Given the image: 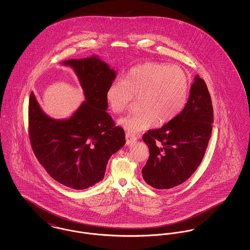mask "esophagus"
I'll use <instances>...</instances> for the list:
<instances>
[{
  "label": "esophagus",
  "instance_id": "obj_1",
  "mask_svg": "<svg viewBox=\"0 0 250 250\" xmlns=\"http://www.w3.org/2000/svg\"><path fill=\"white\" fill-rule=\"evenodd\" d=\"M125 138H126V144L130 145L133 143H135L137 141V138L133 135H131L130 133H126L125 134Z\"/></svg>",
  "mask_w": 250,
  "mask_h": 250
}]
</instances>
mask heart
I'll return each instance as SVG.
<instances>
[{
    "label": "heart",
    "instance_id": "b5f03b06",
    "mask_svg": "<svg viewBox=\"0 0 250 250\" xmlns=\"http://www.w3.org/2000/svg\"><path fill=\"white\" fill-rule=\"evenodd\" d=\"M189 80L177 65L145 62L131 68L107 90V104L114 113L125 111L133 97H139L141 110L118 120L130 134H138L176 118L187 104Z\"/></svg>",
    "mask_w": 250,
    "mask_h": 250
}]
</instances>
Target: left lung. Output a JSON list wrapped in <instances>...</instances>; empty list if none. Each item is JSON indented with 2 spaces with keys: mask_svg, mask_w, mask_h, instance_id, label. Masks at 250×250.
Here are the masks:
<instances>
[{
  "mask_svg": "<svg viewBox=\"0 0 250 250\" xmlns=\"http://www.w3.org/2000/svg\"><path fill=\"white\" fill-rule=\"evenodd\" d=\"M213 124L211 96L204 81L196 75L178 116L143 135L150 151L142 170L144 181L156 189L172 188L186 182L202 161Z\"/></svg>",
  "mask_w": 250,
  "mask_h": 250,
  "instance_id": "obj_1",
  "label": "left lung"
}]
</instances>
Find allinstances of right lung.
Segmentation results:
<instances>
[{
    "mask_svg": "<svg viewBox=\"0 0 250 250\" xmlns=\"http://www.w3.org/2000/svg\"><path fill=\"white\" fill-rule=\"evenodd\" d=\"M75 72L84 100L70 117L46 114L34 92L29 100L30 141L39 163L60 184L82 190L105 175L107 161L125 144V131L107 114V90L116 78L99 56L62 62Z\"/></svg>",
    "mask_w": 250,
    "mask_h": 250,
    "instance_id": "1",
    "label": "right lung"
}]
</instances>
